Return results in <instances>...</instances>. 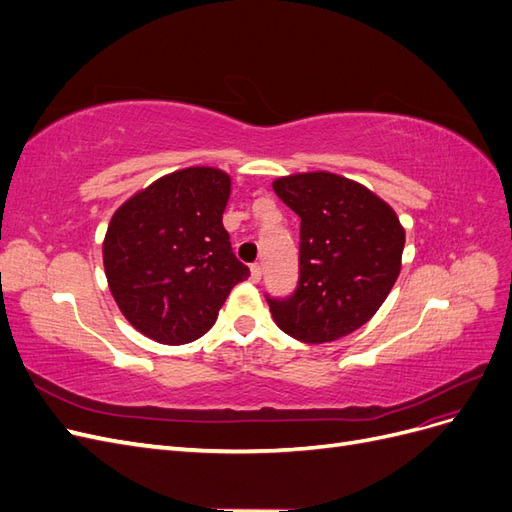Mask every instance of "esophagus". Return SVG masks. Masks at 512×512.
I'll return each mask as SVG.
<instances>
[{"instance_id":"obj_1","label":"esophagus","mask_w":512,"mask_h":512,"mask_svg":"<svg viewBox=\"0 0 512 512\" xmlns=\"http://www.w3.org/2000/svg\"><path fill=\"white\" fill-rule=\"evenodd\" d=\"M250 271H252V282L258 284V282L262 280V267H260V265H252Z\"/></svg>"}]
</instances>
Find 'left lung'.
<instances>
[{
  "instance_id": "left-lung-1",
  "label": "left lung",
  "mask_w": 512,
  "mask_h": 512,
  "mask_svg": "<svg viewBox=\"0 0 512 512\" xmlns=\"http://www.w3.org/2000/svg\"><path fill=\"white\" fill-rule=\"evenodd\" d=\"M301 218L299 284L267 299L277 327L305 344H327L361 329L393 290L406 230L389 203L365 185L318 170L273 181Z\"/></svg>"
}]
</instances>
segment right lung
Wrapping results in <instances>:
<instances>
[{
	"label": "right lung",
	"instance_id": "obj_1",
	"mask_svg": "<svg viewBox=\"0 0 512 512\" xmlns=\"http://www.w3.org/2000/svg\"><path fill=\"white\" fill-rule=\"evenodd\" d=\"M230 177L213 166L164 175L123 203L102 243L121 314L160 344H188L218 320L230 290L250 277L232 254L222 215Z\"/></svg>",
	"mask_w": 512,
	"mask_h": 512
}]
</instances>
